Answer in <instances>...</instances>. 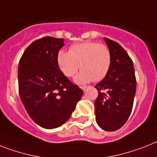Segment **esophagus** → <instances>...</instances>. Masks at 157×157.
<instances>
[{
    "instance_id": "1",
    "label": "esophagus",
    "mask_w": 157,
    "mask_h": 157,
    "mask_svg": "<svg viewBox=\"0 0 157 157\" xmlns=\"http://www.w3.org/2000/svg\"><path fill=\"white\" fill-rule=\"evenodd\" d=\"M81 90H83V91L84 92H85L86 91V90H88V88H89V86H81Z\"/></svg>"
}]
</instances>
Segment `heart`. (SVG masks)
Returning a JSON list of instances; mask_svg holds the SVG:
<instances>
[{
    "label": "heart",
    "instance_id": "obj_1",
    "mask_svg": "<svg viewBox=\"0 0 157 157\" xmlns=\"http://www.w3.org/2000/svg\"><path fill=\"white\" fill-rule=\"evenodd\" d=\"M57 63L64 76L72 77L81 71L74 78L79 85L102 80L111 65V53L105 44L95 42H85L72 45L69 52L59 51Z\"/></svg>",
    "mask_w": 157,
    "mask_h": 157
}]
</instances>
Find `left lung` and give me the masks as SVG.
Instances as JSON below:
<instances>
[{
	"label": "left lung",
	"mask_w": 157,
	"mask_h": 157,
	"mask_svg": "<svg viewBox=\"0 0 157 157\" xmlns=\"http://www.w3.org/2000/svg\"><path fill=\"white\" fill-rule=\"evenodd\" d=\"M111 53V65L106 76L95 85L98 96L95 106L96 122L104 131L114 132L129 118L136 95L133 62L118 43L104 38Z\"/></svg>",
	"instance_id": "1"
}]
</instances>
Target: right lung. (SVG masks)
<instances>
[{
  "mask_svg": "<svg viewBox=\"0 0 157 157\" xmlns=\"http://www.w3.org/2000/svg\"><path fill=\"white\" fill-rule=\"evenodd\" d=\"M63 42L54 37L38 39L25 49L19 61L20 98L30 118L45 129L66 123L83 95L57 63V54Z\"/></svg>",
  "mask_w": 157,
  "mask_h": 157,
  "instance_id": "right-lung-1",
  "label": "right lung"
}]
</instances>
